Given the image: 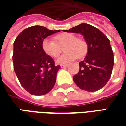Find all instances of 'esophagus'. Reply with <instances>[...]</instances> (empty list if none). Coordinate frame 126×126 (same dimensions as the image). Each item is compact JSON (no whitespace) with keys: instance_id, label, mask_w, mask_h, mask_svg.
Returning a JSON list of instances; mask_svg holds the SVG:
<instances>
[{"instance_id":"obj_1","label":"esophagus","mask_w":126,"mask_h":126,"mask_svg":"<svg viewBox=\"0 0 126 126\" xmlns=\"http://www.w3.org/2000/svg\"><path fill=\"white\" fill-rule=\"evenodd\" d=\"M60 66L61 68H65V67H67L68 66V65H61Z\"/></svg>"}]
</instances>
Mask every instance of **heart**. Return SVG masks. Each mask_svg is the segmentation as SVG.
I'll return each mask as SVG.
<instances>
[{
	"label": "heart",
	"instance_id": "1",
	"mask_svg": "<svg viewBox=\"0 0 126 126\" xmlns=\"http://www.w3.org/2000/svg\"><path fill=\"white\" fill-rule=\"evenodd\" d=\"M55 40L47 38L42 41V47L47 55L56 57L62 51L61 47H64L65 53L57 59L59 63H65L75 60L77 57L81 59L86 55L87 43L72 33H61L55 37Z\"/></svg>",
	"mask_w": 126,
	"mask_h": 126
}]
</instances>
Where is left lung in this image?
I'll return each instance as SVG.
<instances>
[{
    "label": "left lung",
    "instance_id": "8db88e82",
    "mask_svg": "<svg viewBox=\"0 0 126 126\" xmlns=\"http://www.w3.org/2000/svg\"><path fill=\"white\" fill-rule=\"evenodd\" d=\"M63 31L81 33L88 47L84 60L79 63L78 73L73 77L74 82L82 90H100L110 79L113 67V52L109 40L98 29L87 23Z\"/></svg>",
    "mask_w": 126,
    "mask_h": 126
}]
</instances>
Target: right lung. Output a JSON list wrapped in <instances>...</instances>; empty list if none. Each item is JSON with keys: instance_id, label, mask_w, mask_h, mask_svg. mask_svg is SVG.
<instances>
[{"instance_id": "obj_1", "label": "right lung", "mask_w": 126, "mask_h": 126, "mask_svg": "<svg viewBox=\"0 0 126 126\" xmlns=\"http://www.w3.org/2000/svg\"><path fill=\"white\" fill-rule=\"evenodd\" d=\"M60 30H50L34 26L21 32L13 43V69L24 89L31 94L41 96L52 90L60 65L55 66L46 55L42 43L44 39Z\"/></svg>"}]
</instances>
